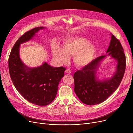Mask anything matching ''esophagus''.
Listing matches in <instances>:
<instances>
[{
	"label": "esophagus",
	"instance_id": "1",
	"mask_svg": "<svg viewBox=\"0 0 133 133\" xmlns=\"http://www.w3.org/2000/svg\"><path fill=\"white\" fill-rule=\"evenodd\" d=\"M65 72L66 73H67V74H70V73H71L72 72H71V71L69 69H67L65 71Z\"/></svg>",
	"mask_w": 133,
	"mask_h": 133
}]
</instances>
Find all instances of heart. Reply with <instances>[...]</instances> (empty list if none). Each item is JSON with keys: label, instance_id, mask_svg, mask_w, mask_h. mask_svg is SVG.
<instances>
[{"label": "heart", "instance_id": "b5f03b06", "mask_svg": "<svg viewBox=\"0 0 133 133\" xmlns=\"http://www.w3.org/2000/svg\"><path fill=\"white\" fill-rule=\"evenodd\" d=\"M83 37H71L66 39L62 47L55 44L52 48V54L55 60L59 64L68 62L69 56H73V61L80 67L89 65L94 59L96 54L95 46L89 43Z\"/></svg>", "mask_w": 133, "mask_h": 133}]
</instances>
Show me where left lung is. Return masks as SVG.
I'll use <instances>...</instances> for the list:
<instances>
[{
	"label": "left lung",
	"instance_id": "1",
	"mask_svg": "<svg viewBox=\"0 0 133 133\" xmlns=\"http://www.w3.org/2000/svg\"><path fill=\"white\" fill-rule=\"evenodd\" d=\"M111 36L108 54L96 58L74 74V92L87 105H95L107 99L119 86L124 75L126 61L123 49L119 40L114 35ZM108 55L117 61L116 71L112 77L100 81L96 73L101 62Z\"/></svg>",
	"mask_w": 133,
	"mask_h": 133
}]
</instances>
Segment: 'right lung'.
<instances>
[{"label": "right lung", "mask_w": 133, "mask_h": 133, "mask_svg": "<svg viewBox=\"0 0 133 133\" xmlns=\"http://www.w3.org/2000/svg\"><path fill=\"white\" fill-rule=\"evenodd\" d=\"M44 29L36 27L25 33L13 46L9 59L10 76L17 90L29 102L41 106H47L54 100L66 68L54 67L47 62L30 68L21 60L19 49L20 44L30 41Z\"/></svg>", "instance_id": "1"}]
</instances>
